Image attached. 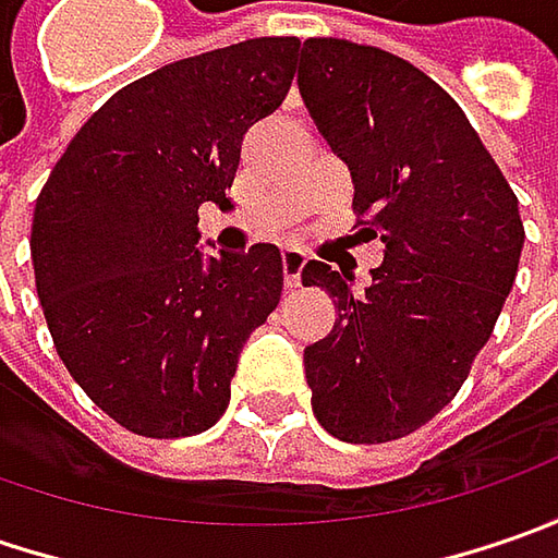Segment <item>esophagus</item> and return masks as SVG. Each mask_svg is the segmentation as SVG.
<instances>
[{"label":"esophagus","mask_w":558,"mask_h":558,"mask_svg":"<svg viewBox=\"0 0 558 558\" xmlns=\"http://www.w3.org/2000/svg\"><path fill=\"white\" fill-rule=\"evenodd\" d=\"M307 267V254L301 247H286L282 251V269H286V286L291 291L301 289V269Z\"/></svg>","instance_id":"34e87169"}]
</instances>
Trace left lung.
<instances>
[{
    "label": "left lung",
    "mask_w": 558,
    "mask_h": 558,
    "mask_svg": "<svg viewBox=\"0 0 558 558\" xmlns=\"http://www.w3.org/2000/svg\"><path fill=\"white\" fill-rule=\"evenodd\" d=\"M298 86L351 170L360 232L385 245L366 294L323 260L301 269L338 307L304 348L313 413L351 444L403 438L457 397L497 326L525 245L519 198L460 105L410 61L319 36L301 46Z\"/></svg>",
    "instance_id": "1"
}]
</instances>
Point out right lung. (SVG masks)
<instances>
[{"label": "right lung", "mask_w": 558, "mask_h": 558, "mask_svg": "<svg viewBox=\"0 0 558 558\" xmlns=\"http://www.w3.org/2000/svg\"><path fill=\"white\" fill-rule=\"evenodd\" d=\"M294 36L173 61L80 126L33 210L54 351L108 416L185 438L229 407L239 354L282 298L279 247L204 257L198 207H229L245 133L294 80Z\"/></svg>", "instance_id": "add662e5"}]
</instances>
